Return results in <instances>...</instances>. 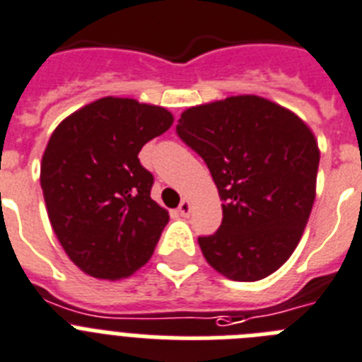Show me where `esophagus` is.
<instances>
[{
    "label": "esophagus",
    "mask_w": 362,
    "mask_h": 362,
    "mask_svg": "<svg viewBox=\"0 0 362 362\" xmlns=\"http://www.w3.org/2000/svg\"><path fill=\"white\" fill-rule=\"evenodd\" d=\"M178 213H180V216H189V213H191L189 200H182L180 206H178Z\"/></svg>",
    "instance_id": "obj_1"
}]
</instances>
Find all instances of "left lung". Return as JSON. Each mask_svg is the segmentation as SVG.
Here are the masks:
<instances>
[{
  "instance_id": "8db88e82",
  "label": "left lung",
  "mask_w": 362,
  "mask_h": 362,
  "mask_svg": "<svg viewBox=\"0 0 362 362\" xmlns=\"http://www.w3.org/2000/svg\"><path fill=\"white\" fill-rule=\"evenodd\" d=\"M178 136L207 163L222 224L199 237L207 264L231 281L255 282L297 247L315 200L320 151L295 112L255 94L185 109Z\"/></svg>"
}]
</instances>
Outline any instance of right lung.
<instances>
[{
  "label": "right lung",
  "mask_w": 362,
  "mask_h": 362,
  "mask_svg": "<svg viewBox=\"0 0 362 362\" xmlns=\"http://www.w3.org/2000/svg\"><path fill=\"white\" fill-rule=\"evenodd\" d=\"M160 105L105 96L69 115L42 158L50 226L69 259L118 281L151 259L169 213L151 199L153 175L138 153L173 125Z\"/></svg>",
  "instance_id": "obj_1"
}]
</instances>
